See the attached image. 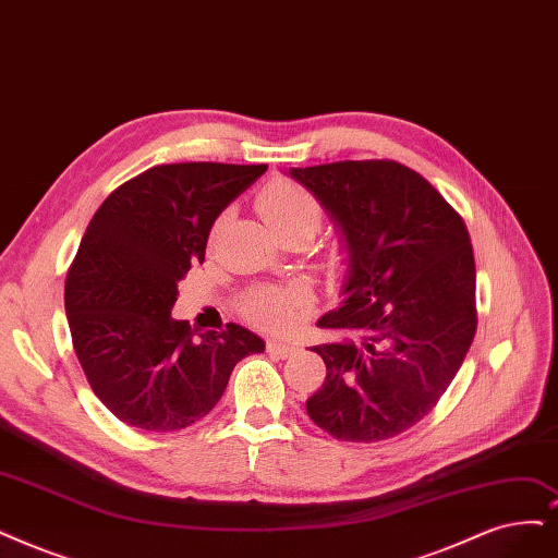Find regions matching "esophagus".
<instances>
[{"instance_id":"1","label":"esophagus","mask_w":558,"mask_h":558,"mask_svg":"<svg viewBox=\"0 0 558 558\" xmlns=\"http://www.w3.org/2000/svg\"><path fill=\"white\" fill-rule=\"evenodd\" d=\"M266 352L274 354L278 359H290L299 352V344L296 342H280V340H268L266 342Z\"/></svg>"}]
</instances>
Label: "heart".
Wrapping results in <instances>:
<instances>
[{
	"label": "heart",
	"instance_id": "1",
	"mask_svg": "<svg viewBox=\"0 0 558 558\" xmlns=\"http://www.w3.org/2000/svg\"><path fill=\"white\" fill-rule=\"evenodd\" d=\"M257 209L280 239L296 232L315 234L324 218V206L317 195L290 179L268 183L257 197ZM301 303L303 290L299 287H257L241 299L239 311L247 322L266 331H282L294 322Z\"/></svg>",
	"mask_w": 558,
	"mask_h": 558
}]
</instances>
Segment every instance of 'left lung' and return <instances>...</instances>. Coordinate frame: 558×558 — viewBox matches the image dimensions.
I'll use <instances>...</instances> for the list:
<instances>
[{"label": "left lung", "mask_w": 558, "mask_h": 558, "mask_svg": "<svg viewBox=\"0 0 558 558\" xmlns=\"http://www.w3.org/2000/svg\"><path fill=\"white\" fill-rule=\"evenodd\" d=\"M347 245L340 305L313 347L326 379L305 409L342 441L402 435L437 407L476 336V262L462 216L396 160L290 168Z\"/></svg>", "instance_id": "1"}]
</instances>
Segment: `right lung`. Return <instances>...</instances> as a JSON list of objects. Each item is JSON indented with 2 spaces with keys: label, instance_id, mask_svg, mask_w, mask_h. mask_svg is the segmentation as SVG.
Returning a JSON list of instances; mask_svg holds the SVG:
<instances>
[{
  "label": "right lung",
  "instance_id": "1",
  "mask_svg": "<svg viewBox=\"0 0 558 558\" xmlns=\"http://www.w3.org/2000/svg\"><path fill=\"white\" fill-rule=\"evenodd\" d=\"M264 172L266 165H156L94 214L64 301L77 361L121 423L189 427L218 404L234 365L264 352V340L239 324L202 333L172 317L177 282L204 262L216 218Z\"/></svg>",
  "mask_w": 558,
  "mask_h": 558
}]
</instances>
